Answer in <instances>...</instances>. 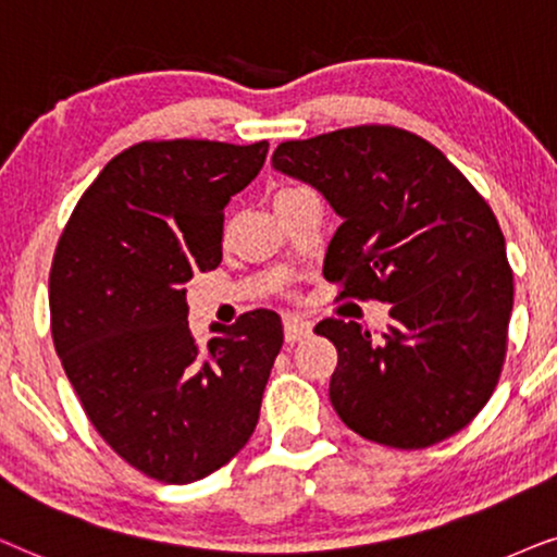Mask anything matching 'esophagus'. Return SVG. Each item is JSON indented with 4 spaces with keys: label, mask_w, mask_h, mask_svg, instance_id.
I'll return each instance as SVG.
<instances>
[{
    "label": "esophagus",
    "mask_w": 557,
    "mask_h": 557,
    "mask_svg": "<svg viewBox=\"0 0 557 557\" xmlns=\"http://www.w3.org/2000/svg\"><path fill=\"white\" fill-rule=\"evenodd\" d=\"M283 329H285L287 344H298V341L310 336L313 325H310V321H306V318H300V315H285Z\"/></svg>",
    "instance_id": "1"
}]
</instances>
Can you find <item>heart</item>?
<instances>
[{
  "label": "heart",
  "mask_w": 557,
  "mask_h": 557,
  "mask_svg": "<svg viewBox=\"0 0 557 557\" xmlns=\"http://www.w3.org/2000/svg\"><path fill=\"white\" fill-rule=\"evenodd\" d=\"M283 190H287V188H283Z\"/></svg>",
  "instance_id": "heart-1"
}]
</instances>
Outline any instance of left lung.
Listing matches in <instances>:
<instances>
[{
  "instance_id": "left-lung-1",
  "label": "left lung",
  "mask_w": 557,
  "mask_h": 557,
  "mask_svg": "<svg viewBox=\"0 0 557 557\" xmlns=\"http://www.w3.org/2000/svg\"><path fill=\"white\" fill-rule=\"evenodd\" d=\"M272 165L344 219L323 264L338 298L392 302L380 344L354 321L315 325L338 351L333 410L389 448L456 435L488 403L507 356L515 280L494 211L438 147L392 124L290 139Z\"/></svg>"
}]
</instances>
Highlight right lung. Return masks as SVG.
Instances as JSON below:
<instances>
[{
	"mask_svg": "<svg viewBox=\"0 0 557 557\" xmlns=\"http://www.w3.org/2000/svg\"><path fill=\"white\" fill-rule=\"evenodd\" d=\"M255 145L147 139L73 209L50 267L55 351L96 433L162 484L232 461L255 433L283 323L251 310L198 344L185 285L216 270L224 206L267 158Z\"/></svg>",
	"mask_w": 557,
	"mask_h": 557,
	"instance_id": "obj_1",
	"label": "right lung"
}]
</instances>
